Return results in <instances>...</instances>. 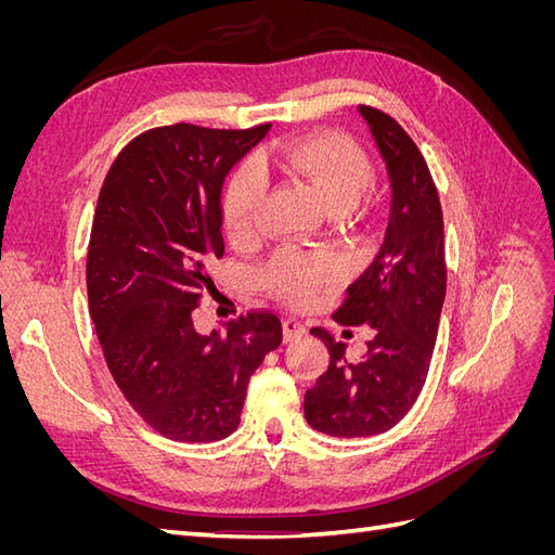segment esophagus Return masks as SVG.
<instances>
[{
  "instance_id": "1",
  "label": "esophagus",
  "mask_w": 555,
  "mask_h": 555,
  "mask_svg": "<svg viewBox=\"0 0 555 555\" xmlns=\"http://www.w3.org/2000/svg\"><path fill=\"white\" fill-rule=\"evenodd\" d=\"M282 333H284V343H294L300 340L304 335L308 333V328L304 326V322H298V319H284L282 322Z\"/></svg>"
}]
</instances>
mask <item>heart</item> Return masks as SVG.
<instances>
[{
    "instance_id": "1",
    "label": "heart",
    "mask_w": 555,
    "mask_h": 555,
    "mask_svg": "<svg viewBox=\"0 0 555 555\" xmlns=\"http://www.w3.org/2000/svg\"><path fill=\"white\" fill-rule=\"evenodd\" d=\"M280 176L306 184L324 198L333 215L354 208L371 188L373 171L363 150L338 133L275 143L263 147L255 164H243L233 171L222 192V224L233 243L255 238L259 224V206L263 198V178ZM263 280L284 298H306L322 284L333 280V266L319 257L280 251L266 266Z\"/></svg>"
}]
</instances>
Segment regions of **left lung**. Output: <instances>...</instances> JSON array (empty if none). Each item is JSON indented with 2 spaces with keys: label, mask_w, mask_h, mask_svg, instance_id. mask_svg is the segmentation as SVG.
I'll list each match as a JSON object with an SVG mask.
<instances>
[{
  "label": "left lung",
  "mask_w": 555,
  "mask_h": 555,
  "mask_svg": "<svg viewBox=\"0 0 555 555\" xmlns=\"http://www.w3.org/2000/svg\"><path fill=\"white\" fill-rule=\"evenodd\" d=\"M386 164L389 224L371 266L349 284L333 319L367 324L375 335L361 361L345 345L312 328L328 347V371L306 391V418L333 438H367L391 430L424 389L447 294L444 220L440 196L414 141L393 117L359 106Z\"/></svg>",
  "instance_id": "8db88e82"
}]
</instances>
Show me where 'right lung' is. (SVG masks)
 Listing matches in <instances>:
<instances>
[{
  "mask_svg": "<svg viewBox=\"0 0 555 555\" xmlns=\"http://www.w3.org/2000/svg\"><path fill=\"white\" fill-rule=\"evenodd\" d=\"M271 125H171L133 139L99 192L88 300L108 371L159 435L217 442L238 428L249 377L282 343L273 312L201 335L192 314L224 255V180Z\"/></svg>",
  "mask_w": 555,
  "mask_h": 555,
  "instance_id": "1",
  "label": "right lung"
}]
</instances>
